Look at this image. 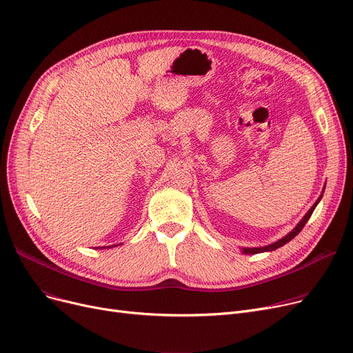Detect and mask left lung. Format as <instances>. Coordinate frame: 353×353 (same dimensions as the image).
<instances>
[{
    "mask_svg": "<svg viewBox=\"0 0 353 353\" xmlns=\"http://www.w3.org/2000/svg\"><path fill=\"white\" fill-rule=\"evenodd\" d=\"M322 196H323V194H321V197H319L316 201H314V205H313V206L309 209V212L303 216V219L299 221L298 226H296L290 233H288L285 237H282L281 240H277V242H274V243H272V245H269V246H263V248H243L242 252H243L245 254H256V253H263V252H272V250H276V249L282 248V246L286 245L288 242H290V240H292L294 236H298V234L301 233V230L305 228V225L307 223V220L310 219V216H312L314 208H316L318 203L321 201Z\"/></svg>",
    "mask_w": 353,
    "mask_h": 353,
    "instance_id": "8db88e82",
    "label": "left lung"
}]
</instances>
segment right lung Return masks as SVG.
I'll use <instances>...</instances> for the list:
<instances>
[{
  "label": "right lung",
  "instance_id": "obj_1",
  "mask_svg": "<svg viewBox=\"0 0 353 353\" xmlns=\"http://www.w3.org/2000/svg\"><path fill=\"white\" fill-rule=\"evenodd\" d=\"M116 246H119V245H116ZM107 248H111V246H107ZM105 249V248H104Z\"/></svg>",
  "mask_w": 353,
  "mask_h": 353
}]
</instances>
